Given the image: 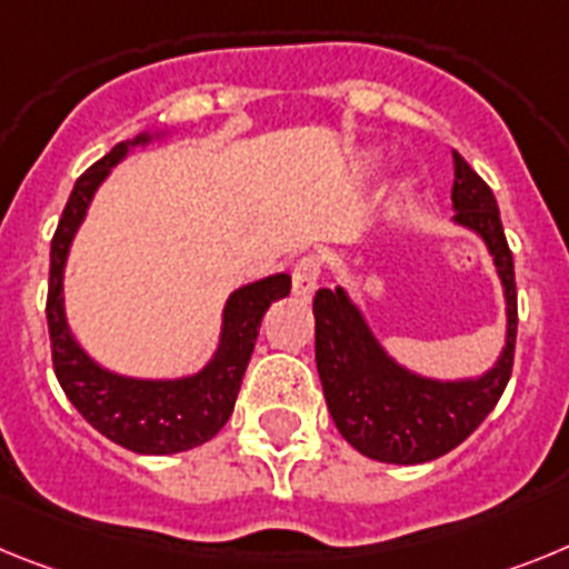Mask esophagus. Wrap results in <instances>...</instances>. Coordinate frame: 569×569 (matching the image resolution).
Returning a JSON list of instances; mask_svg holds the SVG:
<instances>
[{"label":"esophagus","instance_id":"1","mask_svg":"<svg viewBox=\"0 0 569 569\" xmlns=\"http://www.w3.org/2000/svg\"><path fill=\"white\" fill-rule=\"evenodd\" d=\"M320 280V263L318 257H300L298 263L291 266V291L298 298H309L318 289Z\"/></svg>","mask_w":569,"mask_h":569}]
</instances>
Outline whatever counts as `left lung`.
I'll return each instance as SVG.
<instances>
[{
	"label": "left lung",
	"instance_id": "obj_1",
	"mask_svg": "<svg viewBox=\"0 0 569 569\" xmlns=\"http://www.w3.org/2000/svg\"><path fill=\"white\" fill-rule=\"evenodd\" d=\"M456 223L483 237L507 298V346L478 380H429L389 358L343 289H318L315 360L335 427L358 452L383 463H423L463 443L496 409L512 375L518 298L512 251L492 189L452 151Z\"/></svg>",
	"mask_w": 569,
	"mask_h": 569
}]
</instances>
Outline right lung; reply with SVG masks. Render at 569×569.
I'll return each mask as SVG.
<instances>
[{
  "label": "right lung",
  "instance_id": "add662e5",
  "mask_svg": "<svg viewBox=\"0 0 569 569\" xmlns=\"http://www.w3.org/2000/svg\"><path fill=\"white\" fill-rule=\"evenodd\" d=\"M137 137L134 142H146ZM128 142L111 148V154L93 162L79 177L66 211L51 240V274H48V335L51 360L59 387L77 412L102 432L108 441L140 452V456H171L211 441L231 418L237 392L243 383L246 367L254 352L260 320L274 300L286 298L291 289L289 274H271L266 280L243 286L226 303L220 349L202 372L180 380H134L106 372L97 367L77 340L71 338L62 309V269L68 246L88 211L93 191L126 157Z\"/></svg>",
  "mask_w": 569,
  "mask_h": 569
}]
</instances>
